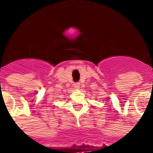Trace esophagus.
Here are the masks:
<instances>
[{
	"label": "esophagus",
	"instance_id": "1",
	"mask_svg": "<svg viewBox=\"0 0 153 153\" xmlns=\"http://www.w3.org/2000/svg\"><path fill=\"white\" fill-rule=\"evenodd\" d=\"M79 82H75V83H74V88H76V89H79Z\"/></svg>",
	"mask_w": 153,
	"mask_h": 153
}]
</instances>
